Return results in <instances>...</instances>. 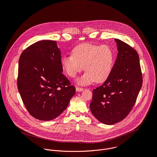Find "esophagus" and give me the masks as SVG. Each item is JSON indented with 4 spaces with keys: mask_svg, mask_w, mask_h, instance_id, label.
Segmentation results:
<instances>
[{
    "mask_svg": "<svg viewBox=\"0 0 157 157\" xmlns=\"http://www.w3.org/2000/svg\"><path fill=\"white\" fill-rule=\"evenodd\" d=\"M76 91H78V92H80V91H83L84 89H83V88H81V87H76Z\"/></svg>",
    "mask_w": 157,
    "mask_h": 157,
    "instance_id": "1",
    "label": "esophagus"
}]
</instances>
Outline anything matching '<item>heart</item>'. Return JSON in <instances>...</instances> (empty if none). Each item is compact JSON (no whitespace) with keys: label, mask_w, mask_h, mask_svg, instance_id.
I'll return each mask as SVG.
<instances>
[{"label":"heart","mask_w":157,"mask_h":157,"mask_svg":"<svg viewBox=\"0 0 157 157\" xmlns=\"http://www.w3.org/2000/svg\"><path fill=\"white\" fill-rule=\"evenodd\" d=\"M114 58V52L107 45L82 43L73 49L72 55L62 57L61 63L66 74L71 78L81 72L84 66L86 72L76 79V82L86 86L95 81H105L113 69Z\"/></svg>","instance_id":"obj_1"}]
</instances>
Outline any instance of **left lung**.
Instances as JSON below:
<instances>
[{"instance_id":"obj_1","label":"left lung","mask_w":157,"mask_h":157,"mask_svg":"<svg viewBox=\"0 0 157 157\" xmlns=\"http://www.w3.org/2000/svg\"><path fill=\"white\" fill-rule=\"evenodd\" d=\"M117 56L105 81L93 89L89 105L93 115L106 125L126 117L136 103L142 86V75L137 52L128 44L115 39Z\"/></svg>"}]
</instances>
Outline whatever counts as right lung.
<instances>
[{
    "label": "right lung",
    "mask_w": 157,
    "mask_h": 157,
    "mask_svg": "<svg viewBox=\"0 0 157 157\" xmlns=\"http://www.w3.org/2000/svg\"><path fill=\"white\" fill-rule=\"evenodd\" d=\"M62 72L61 52L55 41L36 42L21 53L18 61V90L33 117L51 121L68 107L76 89Z\"/></svg>",
    "instance_id": "1"
}]
</instances>
